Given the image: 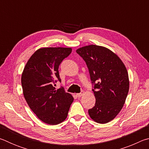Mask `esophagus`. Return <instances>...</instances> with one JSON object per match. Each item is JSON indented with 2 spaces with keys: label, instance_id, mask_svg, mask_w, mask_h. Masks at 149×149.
Segmentation results:
<instances>
[{
  "label": "esophagus",
  "instance_id": "34e87169",
  "mask_svg": "<svg viewBox=\"0 0 149 149\" xmlns=\"http://www.w3.org/2000/svg\"><path fill=\"white\" fill-rule=\"evenodd\" d=\"M84 94V93L82 91V92H81L80 93H77V94H76V96H77V97H81Z\"/></svg>",
  "mask_w": 149,
  "mask_h": 149
}]
</instances>
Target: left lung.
I'll return each instance as SVG.
<instances>
[{
    "label": "left lung",
    "mask_w": 149,
    "mask_h": 149,
    "mask_svg": "<svg viewBox=\"0 0 149 149\" xmlns=\"http://www.w3.org/2000/svg\"><path fill=\"white\" fill-rule=\"evenodd\" d=\"M89 70L95 107L88 110L96 122L107 123L116 116L124 104L130 82L128 73L122 60L107 48L91 45L78 49Z\"/></svg>",
    "instance_id": "left-lung-1"
}]
</instances>
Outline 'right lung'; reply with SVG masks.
Masks as SVG:
<instances>
[{"label":"right lung","mask_w":149,"mask_h":149,"mask_svg":"<svg viewBox=\"0 0 149 149\" xmlns=\"http://www.w3.org/2000/svg\"><path fill=\"white\" fill-rule=\"evenodd\" d=\"M71 48L49 47L37 50L30 57L22 75V86L27 104L42 122L56 125L67 118L74 98L61 87L58 68L71 54Z\"/></svg>","instance_id":"right-lung-1"}]
</instances>
